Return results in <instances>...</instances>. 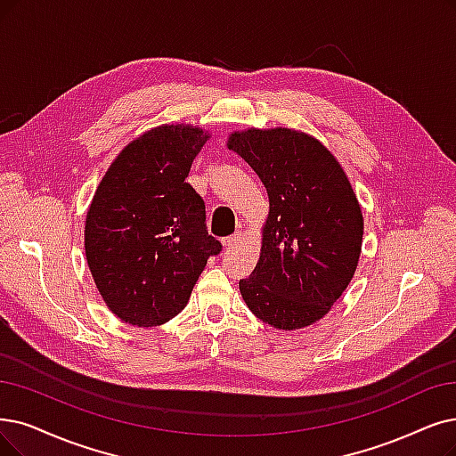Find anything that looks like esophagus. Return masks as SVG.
Returning a JSON list of instances; mask_svg holds the SVG:
<instances>
[{
  "label": "esophagus",
  "mask_w": 456,
  "mask_h": 456,
  "mask_svg": "<svg viewBox=\"0 0 456 456\" xmlns=\"http://www.w3.org/2000/svg\"><path fill=\"white\" fill-rule=\"evenodd\" d=\"M241 235H243V233H241L240 230L235 232V233H232L230 238H226V240H224V247H226V248H233L235 245H238V243L241 241Z\"/></svg>",
  "instance_id": "obj_1"
}]
</instances>
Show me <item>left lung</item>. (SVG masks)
Here are the masks:
<instances>
[{
	"instance_id": "left-lung-1",
	"label": "left lung",
	"mask_w": 456,
	"mask_h": 456,
	"mask_svg": "<svg viewBox=\"0 0 456 456\" xmlns=\"http://www.w3.org/2000/svg\"><path fill=\"white\" fill-rule=\"evenodd\" d=\"M228 148L258 174L269 196L260 260L240 291L262 322L299 330L323 318L350 284L362 215L331 151L291 129L233 133Z\"/></svg>"
}]
</instances>
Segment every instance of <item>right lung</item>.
I'll return each mask as SVG.
<instances>
[{
    "mask_svg": "<svg viewBox=\"0 0 456 456\" xmlns=\"http://www.w3.org/2000/svg\"><path fill=\"white\" fill-rule=\"evenodd\" d=\"M209 134L160 125L133 140L99 183L86 216V258L110 311L155 327L189 303L208 258L223 250L185 177Z\"/></svg>",
    "mask_w": 456,
    "mask_h": 456,
    "instance_id": "1",
    "label": "right lung"
}]
</instances>
